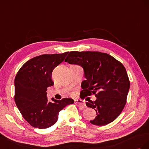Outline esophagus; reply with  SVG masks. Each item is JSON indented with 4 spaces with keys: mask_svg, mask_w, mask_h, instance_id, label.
<instances>
[{
    "mask_svg": "<svg viewBox=\"0 0 149 149\" xmlns=\"http://www.w3.org/2000/svg\"><path fill=\"white\" fill-rule=\"evenodd\" d=\"M75 104L77 105L78 107H80V109H83L86 107V104H85L84 102H83L81 100H75Z\"/></svg>",
    "mask_w": 149,
    "mask_h": 149,
    "instance_id": "esophagus-1",
    "label": "esophagus"
}]
</instances>
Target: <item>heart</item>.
Wrapping results in <instances>:
<instances>
[{
	"label": "heart",
	"mask_w": 149,
	"mask_h": 149,
	"mask_svg": "<svg viewBox=\"0 0 149 149\" xmlns=\"http://www.w3.org/2000/svg\"><path fill=\"white\" fill-rule=\"evenodd\" d=\"M70 94H71V93H70Z\"/></svg>",
	"instance_id": "1"
}]
</instances>
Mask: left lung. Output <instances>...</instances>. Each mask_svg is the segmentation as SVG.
<instances>
[{"instance_id":"left-lung-1","label":"left lung","mask_w":149,"mask_h":149,"mask_svg":"<svg viewBox=\"0 0 149 149\" xmlns=\"http://www.w3.org/2000/svg\"><path fill=\"white\" fill-rule=\"evenodd\" d=\"M84 68L86 80L82 83L80 98L95 95V101L87 102L97 116L91 123L95 125L110 124L119 116L127 102L130 80L125 67L117 59L100 52L72 51L65 60Z\"/></svg>"}]
</instances>
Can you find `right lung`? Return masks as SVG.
Masks as SVG:
<instances>
[{
    "mask_svg": "<svg viewBox=\"0 0 149 149\" xmlns=\"http://www.w3.org/2000/svg\"><path fill=\"white\" fill-rule=\"evenodd\" d=\"M69 52L43 54L33 57L20 67L15 78L14 100L22 116L35 128L44 129L55 124L58 113L65 106L74 104L69 98L47 101V87L52 86L51 75Z\"/></svg>",
    "mask_w": 149,
    "mask_h": 149,
    "instance_id": "1",
    "label": "right lung"
}]
</instances>
